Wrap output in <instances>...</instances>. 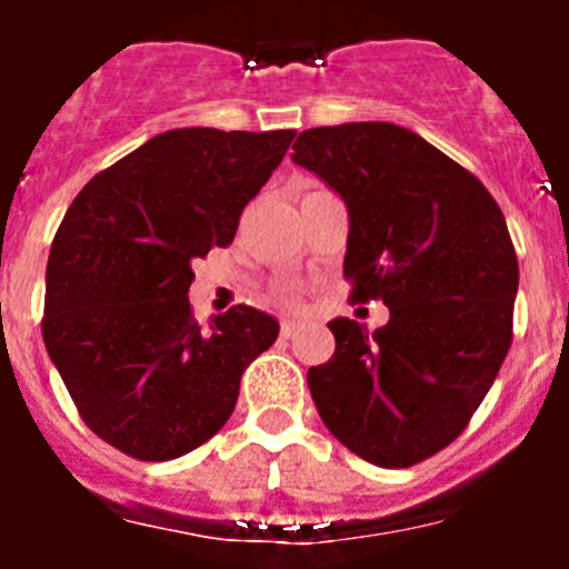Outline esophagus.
<instances>
[{"label":"esophagus","mask_w":569,"mask_h":569,"mask_svg":"<svg viewBox=\"0 0 569 569\" xmlns=\"http://www.w3.org/2000/svg\"><path fill=\"white\" fill-rule=\"evenodd\" d=\"M301 330V325H296V321H281V339H296Z\"/></svg>","instance_id":"1"}]
</instances>
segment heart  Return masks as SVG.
<instances>
[{"label": "heart", "instance_id": "obj_1", "mask_svg": "<svg viewBox=\"0 0 569 569\" xmlns=\"http://www.w3.org/2000/svg\"><path fill=\"white\" fill-rule=\"evenodd\" d=\"M284 301H290V299H284Z\"/></svg>", "mask_w": 569, "mask_h": 569}]
</instances>
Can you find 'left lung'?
Wrapping results in <instances>:
<instances>
[{"label":"left lung","instance_id":"8db88e82","mask_svg":"<svg viewBox=\"0 0 569 569\" xmlns=\"http://www.w3.org/2000/svg\"><path fill=\"white\" fill-rule=\"evenodd\" d=\"M293 162L350 210V301L381 299L385 328L336 319V353L310 367L321 421L356 456L413 467L453 445L512 345L519 259L490 190L413 130L310 128Z\"/></svg>","mask_w":569,"mask_h":569}]
</instances>
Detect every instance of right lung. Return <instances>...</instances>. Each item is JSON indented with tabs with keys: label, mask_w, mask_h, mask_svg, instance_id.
<instances>
[{
	"label": "right lung",
	"mask_w": 569,
	"mask_h": 569,
	"mask_svg": "<svg viewBox=\"0 0 569 569\" xmlns=\"http://www.w3.org/2000/svg\"><path fill=\"white\" fill-rule=\"evenodd\" d=\"M293 136L168 130L93 176L64 213L42 339L84 425L130 459L170 461L213 439L244 367L279 336L250 305L202 328L188 290L193 259L233 241Z\"/></svg>",
	"instance_id": "1"
}]
</instances>
